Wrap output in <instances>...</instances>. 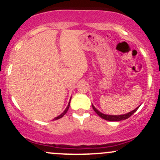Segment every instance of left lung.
I'll return each instance as SVG.
<instances>
[{
	"label": "left lung",
	"instance_id": "1",
	"mask_svg": "<svg viewBox=\"0 0 160 160\" xmlns=\"http://www.w3.org/2000/svg\"><path fill=\"white\" fill-rule=\"evenodd\" d=\"M92 107H93V109L94 110L95 112H96L97 114L100 116V117L102 118L103 119H104V120L110 121V122H118V121L125 120V119L128 118L130 116H132V114L135 112V111L138 110V108H139V106H138V107H137L135 109H134V110H132V111H130V112L127 113V114H120V115H111V114H103V113H101V111H98V109H97L93 105V104H92Z\"/></svg>",
	"mask_w": 160,
	"mask_h": 160
}]
</instances>
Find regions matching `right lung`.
Here are the masks:
<instances>
[{"mask_svg": "<svg viewBox=\"0 0 160 160\" xmlns=\"http://www.w3.org/2000/svg\"><path fill=\"white\" fill-rule=\"evenodd\" d=\"M70 100H71V98H70ZM70 102H69L68 105H67V108L65 109V111H64L63 112H62V114H60V115H59V116H58V117H56V118H55L53 119V120H57V119H59V118H62V116H63V115H65V114H66V113H67V111H68L69 108H70Z\"/></svg>", "mask_w": 160, "mask_h": 160, "instance_id": "add662e5", "label": "right lung"}]
</instances>
